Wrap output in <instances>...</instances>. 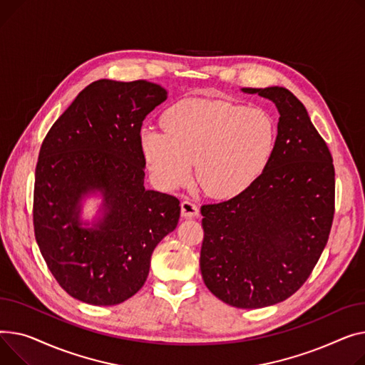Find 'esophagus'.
Instances as JSON below:
<instances>
[{"instance_id": "obj_1", "label": "esophagus", "mask_w": 365, "mask_h": 365, "mask_svg": "<svg viewBox=\"0 0 365 365\" xmlns=\"http://www.w3.org/2000/svg\"><path fill=\"white\" fill-rule=\"evenodd\" d=\"M181 215L184 218H196L199 217V207L196 203H192L190 199L181 202Z\"/></svg>"}]
</instances>
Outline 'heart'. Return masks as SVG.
I'll return each mask as SVG.
<instances>
[{"instance_id": "heart-1", "label": "heart", "mask_w": 365, "mask_h": 365, "mask_svg": "<svg viewBox=\"0 0 365 365\" xmlns=\"http://www.w3.org/2000/svg\"><path fill=\"white\" fill-rule=\"evenodd\" d=\"M165 131L144 128L141 152L165 190L196 180L212 197L239 195L267 168L277 126L269 113L224 100L188 98L163 113Z\"/></svg>"}]
</instances>
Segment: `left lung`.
Returning a JSON list of instances; mask_svg holds the SVG:
<instances>
[{"mask_svg": "<svg viewBox=\"0 0 365 365\" xmlns=\"http://www.w3.org/2000/svg\"><path fill=\"white\" fill-rule=\"evenodd\" d=\"M277 107L264 173L235 197L205 205L200 271L222 302L256 309L286 301L323 253L334 215V166L305 106L287 88H242Z\"/></svg>", "mask_w": 365, "mask_h": 365, "instance_id": "left-lung-1", "label": "left lung"}]
</instances>
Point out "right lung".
<instances>
[{"mask_svg": "<svg viewBox=\"0 0 365 365\" xmlns=\"http://www.w3.org/2000/svg\"><path fill=\"white\" fill-rule=\"evenodd\" d=\"M168 98L148 81L98 79L54 122L35 169L34 230L57 280L81 302L110 307L145 283L159 242L177 228L180 200L144 187L140 131ZM102 203L90 222L84 200Z\"/></svg>", "mask_w": 365, "mask_h": 365, "instance_id": "add662e5", "label": "right lung"}]
</instances>
